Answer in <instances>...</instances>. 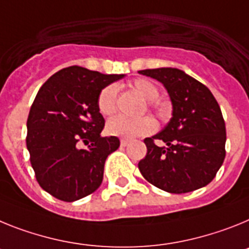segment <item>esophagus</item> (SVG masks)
I'll list each match as a JSON object with an SVG mask.
<instances>
[{
	"mask_svg": "<svg viewBox=\"0 0 249 249\" xmlns=\"http://www.w3.org/2000/svg\"><path fill=\"white\" fill-rule=\"evenodd\" d=\"M129 144V139H122L120 140V145L122 146H126Z\"/></svg>",
	"mask_w": 249,
	"mask_h": 249,
	"instance_id": "34e87169",
	"label": "esophagus"
}]
</instances>
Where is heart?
I'll return each instance as SVG.
<instances>
[{
    "mask_svg": "<svg viewBox=\"0 0 249 249\" xmlns=\"http://www.w3.org/2000/svg\"><path fill=\"white\" fill-rule=\"evenodd\" d=\"M133 86L142 98L149 100V105L154 107L157 111L163 112L164 107L159 101V89L148 79H135L131 83ZM116 96L118 89L115 85H107L100 90L98 95V109L105 116L112 115L116 110ZM157 129V123L150 116H142V118H127L124 115H118L110 119L107 122V130L110 135L120 137L124 139H133L137 137H142L151 134Z\"/></svg>",
    "mask_w": 249,
    "mask_h": 249,
    "instance_id": "obj_1",
    "label": "heart"
}]
</instances>
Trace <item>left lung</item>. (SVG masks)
Here are the masks:
<instances>
[{
  "mask_svg": "<svg viewBox=\"0 0 249 249\" xmlns=\"http://www.w3.org/2000/svg\"><path fill=\"white\" fill-rule=\"evenodd\" d=\"M139 73L160 81L169 92L173 118L160 133L145 138L142 176L169 193H188L209 184L226 158V124L217 100L204 84L179 69ZM160 140L166 147L155 142Z\"/></svg>",
  "mask_w": 249,
  "mask_h": 249,
  "instance_id": "left-lung-1",
  "label": "left lung"
}]
</instances>
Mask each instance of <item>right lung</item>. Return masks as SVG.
<instances>
[{
	"label": "right lung",
	"instance_id": "add662e5",
	"mask_svg": "<svg viewBox=\"0 0 249 249\" xmlns=\"http://www.w3.org/2000/svg\"><path fill=\"white\" fill-rule=\"evenodd\" d=\"M122 77L70 66L38 90L27 118L26 145L36 180L57 199L73 202L100 187L104 164L120 140L100 135L105 120L98 95Z\"/></svg>",
	"mask_w": 249,
	"mask_h": 249
}]
</instances>
